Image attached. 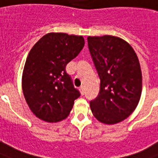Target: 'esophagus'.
Wrapping results in <instances>:
<instances>
[{
	"label": "esophagus",
	"mask_w": 158,
	"mask_h": 158,
	"mask_svg": "<svg viewBox=\"0 0 158 158\" xmlns=\"http://www.w3.org/2000/svg\"><path fill=\"white\" fill-rule=\"evenodd\" d=\"M79 91H80L81 94H85V87H84V86H81V87L79 88Z\"/></svg>",
	"instance_id": "esophagus-1"
}]
</instances>
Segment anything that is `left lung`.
Listing matches in <instances>:
<instances>
[{"label":"left lung","instance_id":"1","mask_svg":"<svg viewBox=\"0 0 158 158\" xmlns=\"http://www.w3.org/2000/svg\"><path fill=\"white\" fill-rule=\"evenodd\" d=\"M87 40L100 79V93L90 101L92 114L101 123H119L135 110L141 98L142 76L138 57L121 37L89 36Z\"/></svg>","mask_w":158,"mask_h":158}]
</instances>
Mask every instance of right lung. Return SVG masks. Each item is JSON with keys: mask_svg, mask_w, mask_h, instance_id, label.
<instances>
[{"mask_svg": "<svg viewBox=\"0 0 158 158\" xmlns=\"http://www.w3.org/2000/svg\"><path fill=\"white\" fill-rule=\"evenodd\" d=\"M85 45L82 36L50 32L31 48L23 69L22 86L31 112L46 122L69 116L80 94L65 67Z\"/></svg>", "mask_w": 158, "mask_h": 158, "instance_id": "right-lung-1", "label": "right lung"}]
</instances>
